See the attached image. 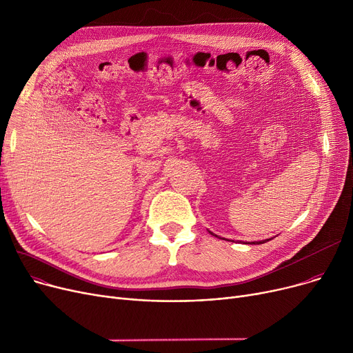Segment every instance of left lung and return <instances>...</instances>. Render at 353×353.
Returning a JSON list of instances; mask_svg holds the SVG:
<instances>
[{
    "label": "left lung",
    "mask_w": 353,
    "mask_h": 353,
    "mask_svg": "<svg viewBox=\"0 0 353 353\" xmlns=\"http://www.w3.org/2000/svg\"><path fill=\"white\" fill-rule=\"evenodd\" d=\"M270 239H266V240H262V242H257V245H262V243H266V242H269ZM253 245H256V242H253Z\"/></svg>",
    "instance_id": "obj_1"
}]
</instances>
